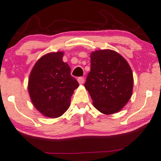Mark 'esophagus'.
<instances>
[{"label":"esophagus","mask_w":161,"mask_h":161,"mask_svg":"<svg viewBox=\"0 0 161 161\" xmlns=\"http://www.w3.org/2000/svg\"><path fill=\"white\" fill-rule=\"evenodd\" d=\"M78 82L80 85L84 83V78L83 77H79L78 78Z\"/></svg>","instance_id":"obj_1"}]
</instances>
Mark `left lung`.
I'll list each match as a JSON object with an SVG mask.
<instances>
[{
	"instance_id": "obj_1",
	"label": "left lung",
	"mask_w": 161,
	"mask_h": 161,
	"mask_svg": "<svg viewBox=\"0 0 161 161\" xmlns=\"http://www.w3.org/2000/svg\"><path fill=\"white\" fill-rule=\"evenodd\" d=\"M91 69L85 87L97 110L105 114L118 112L133 91V73L125 58L112 49L92 52Z\"/></svg>"
}]
</instances>
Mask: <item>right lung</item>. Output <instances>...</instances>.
<instances>
[{
  "label": "right lung",
  "instance_id": "obj_1",
  "mask_svg": "<svg viewBox=\"0 0 161 161\" xmlns=\"http://www.w3.org/2000/svg\"><path fill=\"white\" fill-rule=\"evenodd\" d=\"M63 52L42 56L33 68L28 81V91L33 105L45 117L58 118L70 105L79 82L70 74L71 69L63 61Z\"/></svg>",
  "mask_w": 161,
  "mask_h": 161
}]
</instances>
